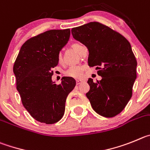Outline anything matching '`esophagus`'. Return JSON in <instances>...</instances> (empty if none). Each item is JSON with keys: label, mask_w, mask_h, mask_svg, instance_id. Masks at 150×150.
Masks as SVG:
<instances>
[{"label": "esophagus", "mask_w": 150, "mask_h": 150, "mask_svg": "<svg viewBox=\"0 0 150 150\" xmlns=\"http://www.w3.org/2000/svg\"><path fill=\"white\" fill-rule=\"evenodd\" d=\"M82 83V81L81 80H77L76 81V84L78 85V84H81V83Z\"/></svg>", "instance_id": "1"}]
</instances>
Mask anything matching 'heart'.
<instances>
[{
    "instance_id": "obj_1",
    "label": "heart",
    "mask_w": 150,
    "mask_h": 150,
    "mask_svg": "<svg viewBox=\"0 0 150 150\" xmlns=\"http://www.w3.org/2000/svg\"><path fill=\"white\" fill-rule=\"evenodd\" d=\"M81 46V45L80 44H78V43H75V44H74L72 45L73 48L77 52H78V48H80ZM58 60L59 62H60L62 60V55L60 54L58 55ZM83 67H80V66H72V67H71L67 70L66 74H67V75H68L69 77H72V78H80L82 76V75H83Z\"/></svg>"
}]
</instances>
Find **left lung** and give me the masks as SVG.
I'll use <instances>...</instances> for the list:
<instances>
[{
	"mask_svg": "<svg viewBox=\"0 0 150 150\" xmlns=\"http://www.w3.org/2000/svg\"><path fill=\"white\" fill-rule=\"evenodd\" d=\"M72 34L88 48L89 67H96L102 78L96 83L92 78L87 81L90 89L86 96L92 108L102 117L117 115L130 100L137 78V60L130 43L98 22L72 28Z\"/></svg>",
	"mask_w": 150,
	"mask_h": 150,
	"instance_id": "1",
	"label": "left lung"
}]
</instances>
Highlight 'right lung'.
Returning a JSON list of instances; mask_svg holds the SVG:
<instances>
[{"mask_svg":"<svg viewBox=\"0 0 150 150\" xmlns=\"http://www.w3.org/2000/svg\"><path fill=\"white\" fill-rule=\"evenodd\" d=\"M70 30H51L27 40L13 67L16 88L24 107L40 122H58L65 112L67 96L75 86L71 77H63L56 84L52 69L58 64V55L69 40Z\"/></svg>","mask_w":150,"mask_h":150,"instance_id":"add662e5","label":"right lung"}]
</instances>
